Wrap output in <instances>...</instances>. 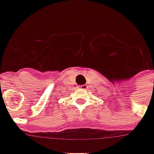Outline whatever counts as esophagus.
<instances>
[{"instance_id":"34e87169","label":"esophagus","mask_w":154,"mask_h":154,"mask_svg":"<svg viewBox=\"0 0 154 154\" xmlns=\"http://www.w3.org/2000/svg\"><path fill=\"white\" fill-rule=\"evenodd\" d=\"M79 89H88V85H79Z\"/></svg>"}]
</instances>
